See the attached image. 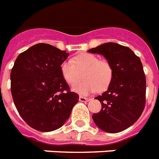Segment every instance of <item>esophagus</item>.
I'll return each mask as SVG.
<instances>
[{
    "instance_id": "34e87169",
    "label": "esophagus",
    "mask_w": 159,
    "mask_h": 159,
    "mask_svg": "<svg viewBox=\"0 0 159 159\" xmlns=\"http://www.w3.org/2000/svg\"><path fill=\"white\" fill-rule=\"evenodd\" d=\"M79 100L80 102H89V98H84V97H82V96H80V98H79Z\"/></svg>"
}]
</instances>
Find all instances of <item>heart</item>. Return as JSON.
<instances>
[{
	"instance_id": "b5f03b06",
	"label": "heart",
	"mask_w": 159,
	"mask_h": 159,
	"mask_svg": "<svg viewBox=\"0 0 159 159\" xmlns=\"http://www.w3.org/2000/svg\"><path fill=\"white\" fill-rule=\"evenodd\" d=\"M61 73L69 84H74L80 78V72L83 71L84 80L72 87L74 92L79 94L90 93L105 90L111 84L113 77V68L106 60H99L98 57L92 53L84 52L75 56L72 60L61 63Z\"/></svg>"
}]
</instances>
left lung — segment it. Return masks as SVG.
<instances>
[{
  "label": "left lung",
  "instance_id": "1",
  "mask_svg": "<svg viewBox=\"0 0 159 159\" xmlns=\"http://www.w3.org/2000/svg\"><path fill=\"white\" fill-rule=\"evenodd\" d=\"M88 52L102 55L113 68L107 90L95 98L102 109L93 114V120L103 131H122L139 119L145 106L146 79L141 61L131 49L116 43L102 44Z\"/></svg>",
  "mask_w": 159,
  "mask_h": 159
}]
</instances>
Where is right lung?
Segmentation results:
<instances>
[{
  "label": "right lung",
  "instance_id": "right-lung-1",
  "mask_svg": "<svg viewBox=\"0 0 159 159\" xmlns=\"http://www.w3.org/2000/svg\"><path fill=\"white\" fill-rule=\"evenodd\" d=\"M69 53L38 43L20 53L11 73L14 103L29 126L43 132L61 127L70 117L79 95L70 92L61 73Z\"/></svg>",
  "mask_w": 159,
  "mask_h": 159
}]
</instances>
